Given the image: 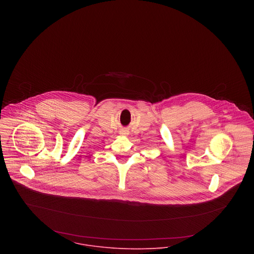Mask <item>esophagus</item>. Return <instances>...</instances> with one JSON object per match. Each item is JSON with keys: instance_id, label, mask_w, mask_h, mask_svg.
<instances>
[{"instance_id": "1", "label": "esophagus", "mask_w": 254, "mask_h": 254, "mask_svg": "<svg viewBox=\"0 0 254 254\" xmlns=\"http://www.w3.org/2000/svg\"><path fill=\"white\" fill-rule=\"evenodd\" d=\"M120 135H122V136H127V135H128V132H127L126 130H122V131H120Z\"/></svg>"}]
</instances>
